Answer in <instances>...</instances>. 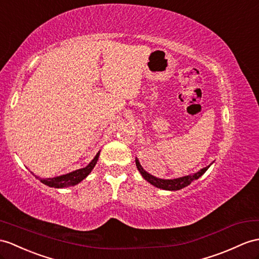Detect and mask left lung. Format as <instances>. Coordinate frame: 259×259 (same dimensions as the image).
Instances as JSON below:
<instances>
[{"instance_id": "1", "label": "left lung", "mask_w": 259, "mask_h": 259, "mask_svg": "<svg viewBox=\"0 0 259 259\" xmlns=\"http://www.w3.org/2000/svg\"><path fill=\"white\" fill-rule=\"evenodd\" d=\"M136 167L138 169V171H140L142 174V176L144 177L145 180H147L149 184H151L153 186L157 187V188H160V189H163V190H180V189L185 188L187 186H189L191 184V182L193 180H197L199 179L201 176H202L207 168H209L210 166H207L205 168H202L201 170H199L198 172L193 174L192 176H186V177H181V178H177V179H170V180H165V179H158L154 177V176L149 175L148 172L145 171V170L142 168L141 163L138 162V160L136 159Z\"/></svg>"}]
</instances>
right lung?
Returning <instances> with one entry per match:
<instances>
[{"mask_svg": "<svg viewBox=\"0 0 259 259\" xmlns=\"http://www.w3.org/2000/svg\"><path fill=\"white\" fill-rule=\"evenodd\" d=\"M100 153L97 154V156L94 157L93 160L88 165L87 167L78 169L75 171H72L70 174H67L64 176H59V177L56 178H49V179H39V177H35L38 178L44 185H47L52 188H67V187H71L79 184L80 181L83 180L91 172V170L96 166V163L98 161Z\"/></svg>", "mask_w": 259, "mask_h": 259, "instance_id": "1", "label": "right lung"}]
</instances>
